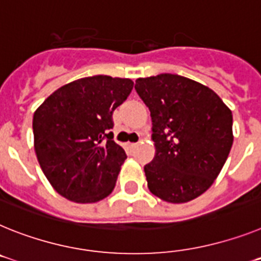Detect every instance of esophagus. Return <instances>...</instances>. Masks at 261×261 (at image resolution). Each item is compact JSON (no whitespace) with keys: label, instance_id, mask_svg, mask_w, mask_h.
<instances>
[{"label":"esophagus","instance_id":"1","mask_svg":"<svg viewBox=\"0 0 261 261\" xmlns=\"http://www.w3.org/2000/svg\"><path fill=\"white\" fill-rule=\"evenodd\" d=\"M128 145H129V148H136V146H137V142H129V144H128Z\"/></svg>","mask_w":261,"mask_h":261}]
</instances>
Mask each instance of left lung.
<instances>
[{
	"label": "left lung",
	"mask_w": 261,
	"mask_h": 261,
	"mask_svg": "<svg viewBox=\"0 0 261 261\" xmlns=\"http://www.w3.org/2000/svg\"><path fill=\"white\" fill-rule=\"evenodd\" d=\"M150 111L155 155L145 165L152 194L184 203L203 194L232 146V113L208 87L174 73L136 80Z\"/></svg>",
	"instance_id": "left-lung-1"
}]
</instances>
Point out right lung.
I'll use <instances>...</instances> for the list:
<instances>
[{
  "instance_id": "add662e5",
  "label": "right lung",
  "mask_w": 261,
  "mask_h": 261,
  "mask_svg": "<svg viewBox=\"0 0 261 261\" xmlns=\"http://www.w3.org/2000/svg\"><path fill=\"white\" fill-rule=\"evenodd\" d=\"M133 90L130 79L95 75L61 87L33 119L38 162L67 199L92 203L112 193L124 149L113 141V111Z\"/></svg>"
}]
</instances>
